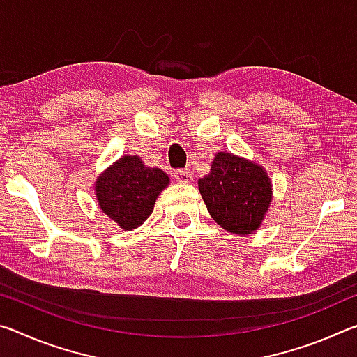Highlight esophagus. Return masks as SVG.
I'll return each mask as SVG.
<instances>
[{
    "label": "esophagus",
    "instance_id": "obj_1",
    "mask_svg": "<svg viewBox=\"0 0 357 357\" xmlns=\"http://www.w3.org/2000/svg\"><path fill=\"white\" fill-rule=\"evenodd\" d=\"M173 176L178 181V183H183V184H188L192 181V173L189 172V169H176Z\"/></svg>",
    "mask_w": 357,
    "mask_h": 357
}]
</instances>
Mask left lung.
Returning <instances> with one entry per match:
<instances>
[{
	"mask_svg": "<svg viewBox=\"0 0 357 357\" xmlns=\"http://www.w3.org/2000/svg\"><path fill=\"white\" fill-rule=\"evenodd\" d=\"M199 189L211 218L230 234L259 229L271 200L267 173L256 163L220 152L211 172L199 179Z\"/></svg>",
	"mask_w": 357,
	"mask_h": 357,
	"instance_id": "8db88e82",
	"label": "left lung"
}]
</instances>
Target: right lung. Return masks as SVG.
I'll list each match as a JSON object with an SVG mask.
<instances>
[{"label":"right lung","mask_w":357,"mask_h":357,"mask_svg":"<svg viewBox=\"0 0 357 357\" xmlns=\"http://www.w3.org/2000/svg\"><path fill=\"white\" fill-rule=\"evenodd\" d=\"M160 168H148L137 155L121 157L97 181V200L119 227L133 230L151 216L155 199L168 185Z\"/></svg>","instance_id":"add662e5"}]
</instances>
